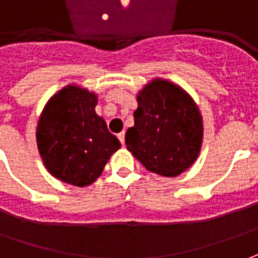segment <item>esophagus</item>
Returning <instances> with one entry per match:
<instances>
[{"label": "esophagus", "mask_w": 258, "mask_h": 258, "mask_svg": "<svg viewBox=\"0 0 258 258\" xmlns=\"http://www.w3.org/2000/svg\"><path fill=\"white\" fill-rule=\"evenodd\" d=\"M118 140H120V143L122 144V145H124V141H125V133H124V131H122V133H120V134H118Z\"/></svg>", "instance_id": "obj_1"}]
</instances>
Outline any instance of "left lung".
<instances>
[{
    "instance_id": "1",
    "label": "left lung",
    "mask_w": 258,
    "mask_h": 258,
    "mask_svg": "<svg viewBox=\"0 0 258 258\" xmlns=\"http://www.w3.org/2000/svg\"><path fill=\"white\" fill-rule=\"evenodd\" d=\"M125 145L150 172L173 178L195 164L203 141L199 107L180 86L154 79L137 94Z\"/></svg>"
}]
</instances>
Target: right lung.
<instances>
[{
    "instance_id": "1",
    "label": "right lung",
    "mask_w": 258,
    "mask_h": 258,
    "mask_svg": "<svg viewBox=\"0 0 258 258\" xmlns=\"http://www.w3.org/2000/svg\"><path fill=\"white\" fill-rule=\"evenodd\" d=\"M97 94L68 85L53 94L36 125L43 165L56 179L87 186L99 178L121 144L96 114Z\"/></svg>"
}]
</instances>
